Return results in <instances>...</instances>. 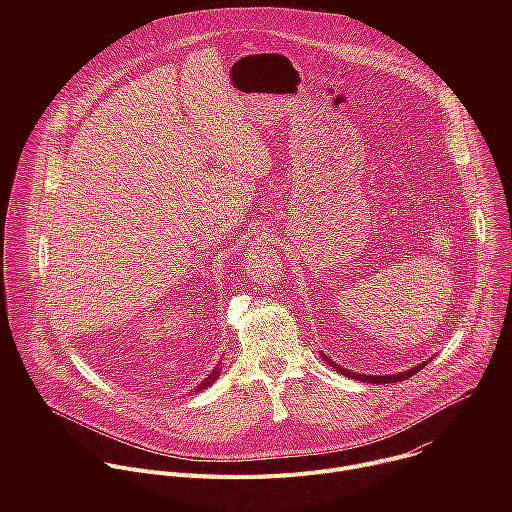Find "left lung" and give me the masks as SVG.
<instances>
[{
    "label": "left lung",
    "instance_id": "obj_1",
    "mask_svg": "<svg viewBox=\"0 0 512 512\" xmlns=\"http://www.w3.org/2000/svg\"><path fill=\"white\" fill-rule=\"evenodd\" d=\"M320 356L324 358V362H328L330 367L336 369L340 375H344V377H348V379L362 381V383H401V381L413 377L417 371H421V369L425 367V362H421V364H417V367H413V369H409V371H405V373H399V375H385V377H381V375H360V373H352V371L342 369L340 364H336V362H334L332 358H328L324 352H320Z\"/></svg>",
    "mask_w": 512,
    "mask_h": 512
}]
</instances>
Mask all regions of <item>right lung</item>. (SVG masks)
I'll list each match as a JSON object with an SVG mask.
<instances>
[{"instance_id":"right-lung-1","label":"right lung","mask_w":512,"mask_h":512,"mask_svg":"<svg viewBox=\"0 0 512 512\" xmlns=\"http://www.w3.org/2000/svg\"><path fill=\"white\" fill-rule=\"evenodd\" d=\"M218 373H221V364H216V369H212V373H210V375H208V377H206V379L196 387V391H204L206 387H210V385L218 379Z\"/></svg>"}]
</instances>
